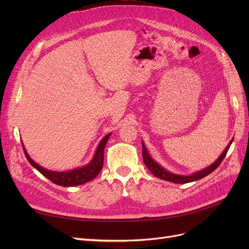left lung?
<instances>
[{"instance_id": "left-lung-1", "label": "left lung", "mask_w": 249, "mask_h": 249, "mask_svg": "<svg viewBox=\"0 0 249 249\" xmlns=\"http://www.w3.org/2000/svg\"><path fill=\"white\" fill-rule=\"evenodd\" d=\"M232 139L231 140V142L229 143V145L227 146L223 150V153L221 154V156L218 158V159L212 164L210 165L209 167L199 170L197 172H194L193 175L190 176H180V175H176V173H172L167 171L166 169H164L162 166H160L159 164L157 162H155L153 160V158L149 156L147 149L144 145V143L142 142V157H143V162L146 165V167L149 169V171L153 173V175L157 178L165 179V180H168V182H172V183H176V184H186V183H190V182H194V180H197L200 179L202 178L207 177L208 175H210L211 172H213L218 166H219L220 163L222 162V160L224 159V157L227 156L228 150L231 144Z\"/></svg>"}]
</instances>
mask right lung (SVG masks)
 <instances>
[{"instance_id": "right-lung-1", "label": "right lung", "mask_w": 249, "mask_h": 249, "mask_svg": "<svg viewBox=\"0 0 249 249\" xmlns=\"http://www.w3.org/2000/svg\"><path fill=\"white\" fill-rule=\"evenodd\" d=\"M110 136L111 134L109 133L102 139L99 146H97L95 150L93 159L90 161L89 164H87L86 166H83L81 168H77L70 171H61V172L52 171L39 166L38 164L35 163L31 158H30L24 144H22V147H24V152L29 163L31 164L34 168L38 170L42 176L48 178L51 182H53L56 185L62 186V187H72V186H78V185L87 183L89 180H92L101 172L103 168V164H104L105 146H106L107 141Z\"/></svg>"}]
</instances>
